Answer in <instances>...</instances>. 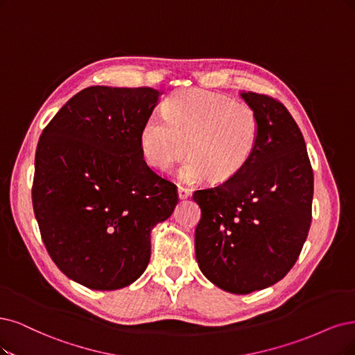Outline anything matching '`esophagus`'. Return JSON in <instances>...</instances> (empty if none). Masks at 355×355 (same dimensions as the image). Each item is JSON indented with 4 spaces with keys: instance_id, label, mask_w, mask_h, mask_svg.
<instances>
[{
    "instance_id": "obj_1",
    "label": "esophagus",
    "mask_w": 355,
    "mask_h": 355,
    "mask_svg": "<svg viewBox=\"0 0 355 355\" xmlns=\"http://www.w3.org/2000/svg\"><path fill=\"white\" fill-rule=\"evenodd\" d=\"M177 193H178V198H180V199H187L189 196H190V190L186 189V187H181V186H178Z\"/></svg>"
}]
</instances>
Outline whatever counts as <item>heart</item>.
Segmentation results:
<instances>
[{
	"mask_svg": "<svg viewBox=\"0 0 355 355\" xmlns=\"http://www.w3.org/2000/svg\"><path fill=\"white\" fill-rule=\"evenodd\" d=\"M164 116L150 115L140 130V150L155 169L169 171L189 150L180 178L212 182L237 177L256 150L259 118L245 102L202 89L175 92Z\"/></svg>",
	"mask_w": 355,
	"mask_h": 355,
	"instance_id": "1",
	"label": "heart"
}]
</instances>
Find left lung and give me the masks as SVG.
Wrapping results in <instances>:
<instances>
[{"instance_id": "obj_1", "label": "left lung", "mask_w": 355, "mask_h": 355, "mask_svg": "<svg viewBox=\"0 0 355 355\" xmlns=\"http://www.w3.org/2000/svg\"><path fill=\"white\" fill-rule=\"evenodd\" d=\"M259 118L256 150L241 173L198 190L202 218L194 232L205 277L232 294H250L290 272L311 224L313 169L306 141L284 105L241 92Z\"/></svg>"}]
</instances>
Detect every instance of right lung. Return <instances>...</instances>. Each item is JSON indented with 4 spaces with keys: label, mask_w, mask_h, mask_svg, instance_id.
Listing matches in <instances>:
<instances>
[{
    "label": "right lung",
    "mask_w": 355,
    "mask_h": 355,
    "mask_svg": "<svg viewBox=\"0 0 355 355\" xmlns=\"http://www.w3.org/2000/svg\"><path fill=\"white\" fill-rule=\"evenodd\" d=\"M159 96L152 87H86L39 139L32 202L44 244L65 277L90 290L139 279L152 230L178 203L177 187L140 150V130Z\"/></svg>",
    "instance_id": "add662e5"
}]
</instances>
